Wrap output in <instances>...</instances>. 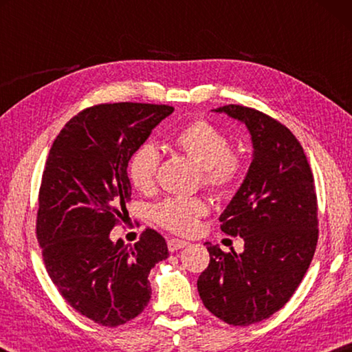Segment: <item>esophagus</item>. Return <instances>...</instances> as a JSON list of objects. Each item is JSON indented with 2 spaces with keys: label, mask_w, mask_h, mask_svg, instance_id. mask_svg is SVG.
<instances>
[{
  "label": "esophagus",
  "mask_w": 352,
  "mask_h": 352,
  "mask_svg": "<svg viewBox=\"0 0 352 352\" xmlns=\"http://www.w3.org/2000/svg\"><path fill=\"white\" fill-rule=\"evenodd\" d=\"M188 245V242H184V241H182V239H169L168 241V248H169V252H177V250H182L183 247H186Z\"/></svg>",
  "instance_id": "esophagus-1"
}]
</instances>
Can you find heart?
I'll list each match as a JSON object with an SVG mask.
<instances>
[{
	"label": "heart",
	"mask_w": 352,
	"mask_h": 352,
	"mask_svg": "<svg viewBox=\"0 0 352 352\" xmlns=\"http://www.w3.org/2000/svg\"><path fill=\"white\" fill-rule=\"evenodd\" d=\"M174 144L204 168V183L212 190H226L237 182L242 160L230 152V140L208 121H192L174 135ZM160 164V152L153 144H142L129 162V178L133 186L147 192L153 188ZM208 206L200 199L169 197L153 208L157 222L178 234H192Z\"/></svg>",
	"instance_id": "b5f03b06"
}]
</instances>
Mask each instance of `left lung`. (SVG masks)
<instances>
[{"instance_id":"8db88e82","label":"left lung","mask_w":352,"mask_h":352,"mask_svg":"<svg viewBox=\"0 0 352 352\" xmlns=\"http://www.w3.org/2000/svg\"><path fill=\"white\" fill-rule=\"evenodd\" d=\"M214 111L245 124L253 160L219 217L225 234L242 237L243 252L223 253L206 242L210 265L197 289L212 315L248 326L278 312L305 278L318 241L317 194L305 151L287 127L242 105Z\"/></svg>"}]
</instances>
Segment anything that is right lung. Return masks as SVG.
Segmentation results:
<instances>
[{"mask_svg": "<svg viewBox=\"0 0 352 352\" xmlns=\"http://www.w3.org/2000/svg\"><path fill=\"white\" fill-rule=\"evenodd\" d=\"M169 105L118 102L76 115L52 142L41 178L37 239L52 283L71 307L115 327L144 311L148 273L169 256L155 230L133 247L113 242V230L132 195V155L168 118Z\"/></svg>", "mask_w": 352, "mask_h": 352, "instance_id": "right-lung-1", "label": "right lung"}]
</instances>
